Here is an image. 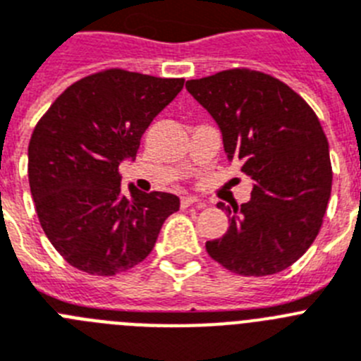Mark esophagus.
Instances as JSON below:
<instances>
[{"label":"esophagus","instance_id":"34e87169","mask_svg":"<svg viewBox=\"0 0 361 361\" xmlns=\"http://www.w3.org/2000/svg\"><path fill=\"white\" fill-rule=\"evenodd\" d=\"M190 205L203 207V202L202 200L196 198V196H183V198H181V207H183V209H187V207H190Z\"/></svg>","mask_w":361,"mask_h":361}]
</instances>
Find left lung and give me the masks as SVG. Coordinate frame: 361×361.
I'll return each mask as SVG.
<instances>
[{"instance_id":"8db88e82","label":"left lung","mask_w":361,"mask_h":361,"mask_svg":"<svg viewBox=\"0 0 361 361\" xmlns=\"http://www.w3.org/2000/svg\"><path fill=\"white\" fill-rule=\"evenodd\" d=\"M185 87L219 127L228 161L252 180L249 202L218 203L228 228L207 252L241 276L290 267L318 236L331 198L329 142L314 111L283 81L247 68Z\"/></svg>"}]
</instances>
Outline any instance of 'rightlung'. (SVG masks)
<instances>
[{
  "instance_id": "obj_1",
  "label": "right lung",
  "mask_w": 361,
  "mask_h": 361,
  "mask_svg": "<svg viewBox=\"0 0 361 361\" xmlns=\"http://www.w3.org/2000/svg\"><path fill=\"white\" fill-rule=\"evenodd\" d=\"M183 89L180 78L98 72L56 99L29 143V183L50 243L72 267L96 276L133 269L150 255L163 221L180 211L169 192L121 194L120 165L133 161L156 116Z\"/></svg>"
}]
</instances>
